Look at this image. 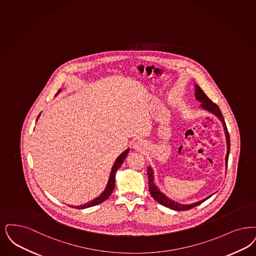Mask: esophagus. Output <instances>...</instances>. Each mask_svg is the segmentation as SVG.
I'll return each mask as SVG.
<instances>
[{
    "label": "esophagus",
    "instance_id": "34e87169",
    "mask_svg": "<svg viewBox=\"0 0 256 256\" xmlns=\"http://www.w3.org/2000/svg\"><path fill=\"white\" fill-rule=\"evenodd\" d=\"M133 148L136 150H143L146 148V143L144 142L143 140H137L135 143L133 144Z\"/></svg>",
    "mask_w": 256,
    "mask_h": 256
}]
</instances>
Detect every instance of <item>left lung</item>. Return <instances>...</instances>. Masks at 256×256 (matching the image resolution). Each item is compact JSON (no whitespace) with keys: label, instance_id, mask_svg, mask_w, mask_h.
<instances>
[{"label":"left lung","instance_id":"1","mask_svg":"<svg viewBox=\"0 0 256 256\" xmlns=\"http://www.w3.org/2000/svg\"><path fill=\"white\" fill-rule=\"evenodd\" d=\"M195 97L196 99L201 102V108H204L206 110L210 112L214 113V115H216L223 123V126H224V130L226 133V146H228V150H226V164L228 166V154H230V134L228 132V128H226V126L225 120L223 118V115L222 112L219 108V106L212 102L210 99H208V97L204 94V92L202 90V88L199 86H195ZM148 190H150V195L154 197V200L157 201L159 204H163L164 206L166 208H170L172 210H190L192 208H194L196 206L203 203L204 201H206V199H208L210 197L206 198L202 201H199L197 203L194 204H182L177 203V202H174L172 200H170V198H168L166 195L163 194L159 190L158 188L154 184V172L152 170V168H148Z\"/></svg>","mask_w":256,"mask_h":256}]
</instances>
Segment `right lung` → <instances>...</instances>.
I'll return each instance as SVG.
<instances>
[{
  "label": "right lung",
  "instance_id": "right-lung-1",
  "mask_svg": "<svg viewBox=\"0 0 256 256\" xmlns=\"http://www.w3.org/2000/svg\"><path fill=\"white\" fill-rule=\"evenodd\" d=\"M59 92H60V90L58 92V93H59ZM58 93H57V94H58ZM40 114H41V113H40ZM40 114L38 115V118H39ZM128 150H130L128 148L126 150H124L123 154H121V155L116 159L115 163L113 164L110 175L108 183V186H106V190H104V192H102V194L100 195L99 197L95 198L92 202H88V203H86V204H81V206H72V208H78V210H82V208H90V206H93L101 204V203H102L104 201H106V200L110 197V195L112 194V192L113 190H114V186H115V174H116V172H117V170L123 164L124 160L126 159V155L128 154Z\"/></svg>",
  "mask_w": 256,
  "mask_h": 256
}]
</instances>
